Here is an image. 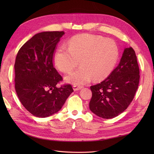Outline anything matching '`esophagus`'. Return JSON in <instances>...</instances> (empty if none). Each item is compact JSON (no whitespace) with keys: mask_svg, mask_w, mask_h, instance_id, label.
I'll return each instance as SVG.
<instances>
[{"mask_svg":"<svg viewBox=\"0 0 154 154\" xmlns=\"http://www.w3.org/2000/svg\"><path fill=\"white\" fill-rule=\"evenodd\" d=\"M82 88V86H77V85H73V89L74 91H78L81 89V88Z\"/></svg>","mask_w":154,"mask_h":154,"instance_id":"1","label":"esophagus"}]
</instances>
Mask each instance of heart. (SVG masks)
<instances>
[{
	"label": "heart",
	"mask_w": 154,
	"mask_h": 154,
	"mask_svg": "<svg viewBox=\"0 0 154 154\" xmlns=\"http://www.w3.org/2000/svg\"><path fill=\"white\" fill-rule=\"evenodd\" d=\"M68 48L62 46L55 54L57 68L69 73L79 63L81 67L66 77V80L75 85H84L93 78L96 82L105 80L116 66L119 51L112 40L91 34L73 36L67 42Z\"/></svg>",
	"instance_id": "obj_1"
}]
</instances>
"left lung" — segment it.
Segmentation results:
<instances>
[{"label":"left lung","instance_id":"left-lung-1","mask_svg":"<svg viewBox=\"0 0 154 154\" xmlns=\"http://www.w3.org/2000/svg\"><path fill=\"white\" fill-rule=\"evenodd\" d=\"M139 78L136 53L131 47L125 48L118 67L105 80L91 87L90 110L104 119L118 116L133 100Z\"/></svg>","mask_w":154,"mask_h":154}]
</instances>
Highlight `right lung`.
I'll return each instance as SVG.
<instances>
[{
  "instance_id": "add662e5",
  "label": "right lung",
  "mask_w": 154,
  "mask_h": 154,
  "mask_svg": "<svg viewBox=\"0 0 154 154\" xmlns=\"http://www.w3.org/2000/svg\"><path fill=\"white\" fill-rule=\"evenodd\" d=\"M63 31L37 33L23 45L15 63V87L18 99L36 117L46 118L62 109L73 92L71 85L60 87L62 81L53 63V55Z\"/></svg>"
}]
</instances>
